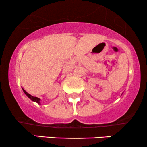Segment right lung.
I'll return each mask as SVG.
<instances>
[{
  "label": "right lung",
  "instance_id": "right-lung-1",
  "mask_svg": "<svg viewBox=\"0 0 147 147\" xmlns=\"http://www.w3.org/2000/svg\"><path fill=\"white\" fill-rule=\"evenodd\" d=\"M23 91L24 92V93L25 94V95L28 96V98H30L32 101H33V102H36V103H38V104H40V101H41V99L38 98V97H34V96H32L31 95H30V94L28 93V92H27L26 91H25L23 88Z\"/></svg>",
  "mask_w": 147,
  "mask_h": 147
}]
</instances>
